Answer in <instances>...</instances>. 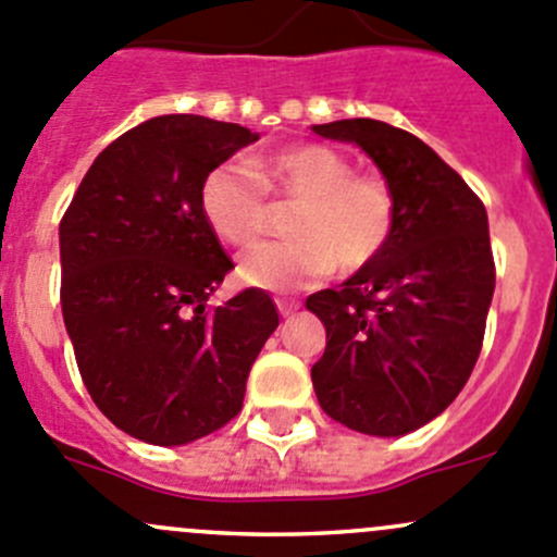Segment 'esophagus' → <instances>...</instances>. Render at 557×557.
<instances>
[{
  "instance_id": "obj_1",
  "label": "esophagus",
  "mask_w": 557,
  "mask_h": 557,
  "mask_svg": "<svg viewBox=\"0 0 557 557\" xmlns=\"http://www.w3.org/2000/svg\"><path fill=\"white\" fill-rule=\"evenodd\" d=\"M299 301H294V299H277V310H280V314H283V318H288V314H294L296 310H299Z\"/></svg>"
}]
</instances>
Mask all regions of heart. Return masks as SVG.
Wrapping results in <instances>:
<instances>
[{
	"label": "heart",
	"instance_id": "heart-1",
	"mask_svg": "<svg viewBox=\"0 0 557 557\" xmlns=\"http://www.w3.org/2000/svg\"><path fill=\"white\" fill-rule=\"evenodd\" d=\"M267 196L296 201L290 243H267L239 258V277L267 290H296L334 267L358 272L377 261L398 223V201L377 172H356L329 145H288L250 159V170L218 166L201 185L205 221L223 243L252 245L272 218Z\"/></svg>",
	"mask_w": 557,
	"mask_h": 557
}]
</instances>
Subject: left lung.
Returning a JSON list of instances; mask_svg holds the SVG:
<instances>
[{
  "mask_svg": "<svg viewBox=\"0 0 557 557\" xmlns=\"http://www.w3.org/2000/svg\"><path fill=\"white\" fill-rule=\"evenodd\" d=\"M312 132L361 145L398 201L383 256L307 299L325 325L314 393L347 429L409 434L450 407L480 358L496 288L485 205L404 128L352 117Z\"/></svg>",
  "mask_w": 557,
  "mask_h": 557,
  "instance_id": "8db88e82",
  "label": "left lung"
}]
</instances>
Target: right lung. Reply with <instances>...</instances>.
I'll list each match as a JSON object with an SVG mask.
<instances>
[{
    "mask_svg": "<svg viewBox=\"0 0 557 557\" xmlns=\"http://www.w3.org/2000/svg\"><path fill=\"white\" fill-rule=\"evenodd\" d=\"M258 134L159 115L110 143L59 226L61 312L94 404L148 445H188L243 409L280 318L263 290L207 307L232 258L201 212L207 174Z\"/></svg>",
    "mask_w": 557,
    "mask_h": 557,
    "instance_id": "obj_1",
    "label": "right lung"
}]
</instances>
